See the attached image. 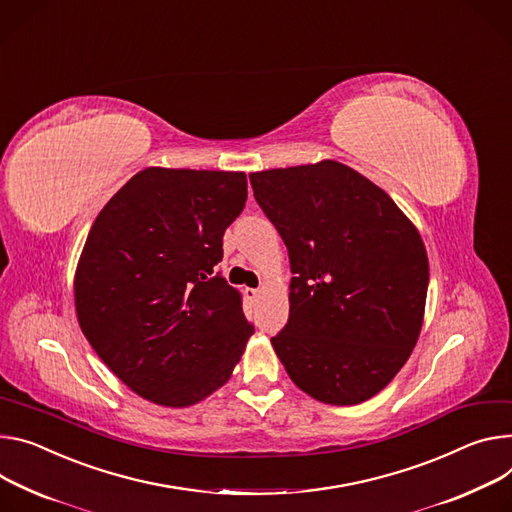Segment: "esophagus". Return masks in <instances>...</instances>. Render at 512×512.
Returning a JSON list of instances; mask_svg holds the SVG:
<instances>
[{
	"mask_svg": "<svg viewBox=\"0 0 512 512\" xmlns=\"http://www.w3.org/2000/svg\"><path fill=\"white\" fill-rule=\"evenodd\" d=\"M245 294H247L249 298H257V296L261 294V290H259V288H247V290H245Z\"/></svg>",
	"mask_w": 512,
	"mask_h": 512,
	"instance_id": "esophagus-1",
	"label": "esophagus"
}]
</instances>
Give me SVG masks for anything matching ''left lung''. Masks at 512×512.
<instances>
[{
  "label": "left lung",
  "mask_w": 512,
  "mask_h": 512,
  "mask_svg": "<svg viewBox=\"0 0 512 512\" xmlns=\"http://www.w3.org/2000/svg\"><path fill=\"white\" fill-rule=\"evenodd\" d=\"M290 255V318L271 345L308 396L359 404L421 335L429 259L416 226L355 169L320 161L249 175Z\"/></svg>",
  "instance_id": "1"
}]
</instances>
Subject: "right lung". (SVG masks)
I'll list each match as a JSON object with an SVG mask.
<instances>
[{"label": "right lung", "instance_id": "add662e5", "mask_svg": "<svg viewBox=\"0 0 512 512\" xmlns=\"http://www.w3.org/2000/svg\"><path fill=\"white\" fill-rule=\"evenodd\" d=\"M245 202L243 171L147 167L91 224L73 282L77 320L138 396L192 406L239 363L255 329L214 265Z\"/></svg>", "mask_w": 512, "mask_h": 512}]
</instances>
